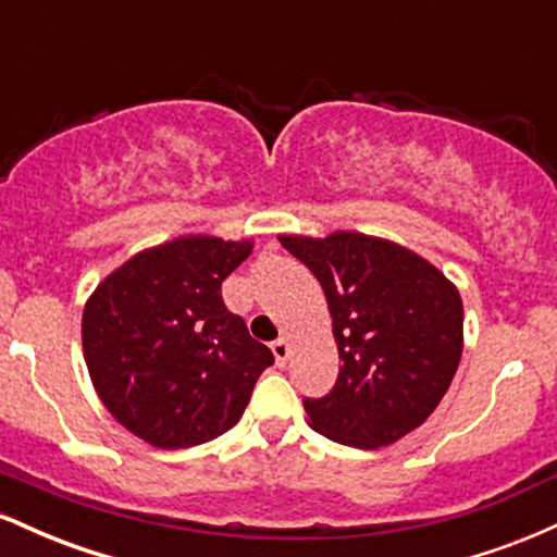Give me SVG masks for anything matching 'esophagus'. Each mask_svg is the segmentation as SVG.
I'll use <instances>...</instances> for the list:
<instances>
[{"label": "esophagus", "instance_id": "1", "mask_svg": "<svg viewBox=\"0 0 557 557\" xmlns=\"http://www.w3.org/2000/svg\"><path fill=\"white\" fill-rule=\"evenodd\" d=\"M272 354H274V361L280 363V367H285V361L290 359V341L287 337H280V341L272 343Z\"/></svg>", "mask_w": 557, "mask_h": 557}]
</instances>
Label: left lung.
Segmentation results:
<instances>
[{
    "label": "left lung",
    "mask_w": 557,
    "mask_h": 557,
    "mask_svg": "<svg viewBox=\"0 0 557 557\" xmlns=\"http://www.w3.org/2000/svg\"><path fill=\"white\" fill-rule=\"evenodd\" d=\"M322 285L343 367L309 426L332 443L376 450L424 424L463 354V300L437 267L400 243L337 230L280 235Z\"/></svg>",
    "instance_id": "left-lung-1"
}]
</instances>
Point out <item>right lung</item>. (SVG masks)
I'll return each mask as SVG.
<instances>
[{
    "label": "right lung",
    "mask_w": 557,
    "mask_h": 557,
    "mask_svg": "<svg viewBox=\"0 0 557 557\" xmlns=\"http://www.w3.org/2000/svg\"><path fill=\"white\" fill-rule=\"evenodd\" d=\"M251 248L181 235L138 251L86 300L83 359L96 395L144 443L177 450L225 434L274 363L222 300V280Z\"/></svg>",
    "instance_id": "obj_1"
}]
</instances>
